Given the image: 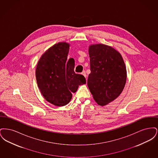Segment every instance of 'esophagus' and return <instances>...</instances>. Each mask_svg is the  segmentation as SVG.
<instances>
[{
    "label": "esophagus",
    "instance_id": "esophagus-1",
    "mask_svg": "<svg viewBox=\"0 0 158 158\" xmlns=\"http://www.w3.org/2000/svg\"><path fill=\"white\" fill-rule=\"evenodd\" d=\"M82 75H83L85 77H86V72H85V70H83L82 72Z\"/></svg>",
    "mask_w": 158,
    "mask_h": 158
}]
</instances>
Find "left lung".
Returning <instances> with one entry per match:
<instances>
[{
	"mask_svg": "<svg viewBox=\"0 0 158 158\" xmlns=\"http://www.w3.org/2000/svg\"><path fill=\"white\" fill-rule=\"evenodd\" d=\"M90 73L87 84L98 105L105 106L117 98L124 88L127 70L120 53L102 44L89 47Z\"/></svg>",
	"mask_w": 158,
	"mask_h": 158,
	"instance_id": "obj_1",
	"label": "left lung"
}]
</instances>
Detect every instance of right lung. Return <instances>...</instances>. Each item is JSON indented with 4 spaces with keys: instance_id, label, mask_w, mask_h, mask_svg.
I'll use <instances>...</instances> for the list:
<instances>
[{
    "instance_id": "1",
    "label": "right lung",
    "mask_w": 158,
    "mask_h": 158,
    "mask_svg": "<svg viewBox=\"0 0 158 158\" xmlns=\"http://www.w3.org/2000/svg\"><path fill=\"white\" fill-rule=\"evenodd\" d=\"M70 44L59 42L46 50L38 61L35 76L38 87L45 100L62 106L68 104L85 77L74 72L75 61L68 56Z\"/></svg>"
}]
</instances>
